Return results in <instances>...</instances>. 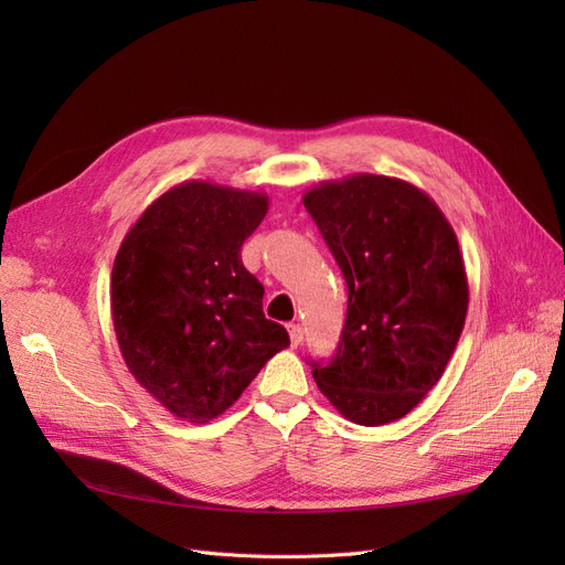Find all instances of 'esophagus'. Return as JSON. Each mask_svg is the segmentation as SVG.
<instances>
[{
  "label": "esophagus",
  "mask_w": 565,
  "mask_h": 565,
  "mask_svg": "<svg viewBox=\"0 0 565 565\" xmlns=\"http://www.w3.org/2000/svg\"><path fill=\"white\" fill-rule=\"evenodd\" d=\"M287 332H289V341H292V347L297 349L303 341V328L299 322H292V324H287Z\"/></svg>",
  "instance_id": "esophagus-1"
}]
</instances>
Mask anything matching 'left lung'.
I'll return each instance as SVG.
<instances>
[{
	"label": "left lung",
	"instance_id": "1",
	"mask_svg": "<svg viewBox=\"0 0 565 565\" xmlns=\"http://www.w3.org/2000/svg\"><path fill=\"white\" fill-rule=\"evenodd\" d=\"M303 207L349 287L337 353L309 361L313 380L347 419L396 422L443 377L465 328L457 235L419 188L377 174L320 183Z\"/></svg>",
	"mask_w": 565,
	"mask_h": 565
}]
</instances>
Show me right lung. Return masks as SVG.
Returning <instances> with one entry per match:
<instances>
[{
    "instance_id": "add662e5",
    "label": "right lung",
    "mask_w": 565,
    "mask_h": 565,
    "mask_svg": "<svg viewBox=\"0 0 565 565\" xmlns=\"http://www.w3.org/2000/svg\"><path fill=\"white\" fill-rule=\"evenodd\" d=\"M266 212L262 193L181 183L150 204L115 256L119 351L136 382L181 419L218 417L289 347L241 259Z\"/></svg>"
}]
</instances>
